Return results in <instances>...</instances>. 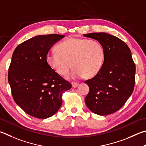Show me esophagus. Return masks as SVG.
Listing matches in <instances>:
<instances>
[{"label":"esophagus","instance_id":"esophagus-1","mask_svg":"<svg viewBox=\"0 0 146 146\" xmlns=\"http://www.w3.org/2000/svg\"><path fill=\"white\" fill-rule=\"evenodd\" d=\"M71 85H72V87H74V88H75V87H78L79 84L77 83V82H72V83H71Z\"/></svg>","mask_w":146,"mask_h":146}]
</instances>
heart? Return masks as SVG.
I'll return each instance as SVG.
<instances>
[{
	"mask_svg": "<svg viewBox=\"0 0 146 146\" xmlns=\"http://www.w3.org/2000/svg\"><path fill=\"white\" fill-rule=\"evenodd\" d=\"M55 53L46 56L49 67L61 76L68 75L74 78L93 77L102 69L105 59V50L99 41L88 39L70 38L59 43Z\"/></svg>",
	"mask_w": 146,
	"mask_h": 146,
	"instance_id": "obj_1",
	"label": "heart"
}]
</instances>
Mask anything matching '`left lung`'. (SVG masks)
<instances>
[{"label": "left lung", "instance_id": "1", "mask_svg": "<svg viewBox=\"0 0 146 146\" xmlns=\"http://www.w3.org/2000/svg\"><path fill=\"white\" fill-rule=\"evenodd\" d=\"M84 36L99 41L105 50L101 70L85 82L89 87L86 104L96 114H111L125 104L133 91L136 68L130 49L121 39L109 34L94 33Z\"/></svg>", "mask_w": 146, "mask_h": 146}]
</instances>
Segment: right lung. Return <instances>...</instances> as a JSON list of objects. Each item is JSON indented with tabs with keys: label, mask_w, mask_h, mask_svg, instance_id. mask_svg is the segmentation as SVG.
Listing matches in <instances>:
<instances>
[{
	"label": "right lung",
	"mask_w": 146,
	"mask_h": 146,
	"mask_svg": "<svg viewBox=\"0 0 146 146\" xmlns=\"http://www.w3.org/2000/svg\"><path fill=\"white\" fill-rule=\"evenodd\" d=\"M60 34L33 37L16 48L9 68L8 82L15 103L33 117L46 119L61 107L62 94L71 84L49 67L46 56Z\"/></svg>",
	"instance_id": "1"
}]
</instances>
